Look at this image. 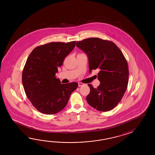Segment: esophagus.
Here are the masks:
<instances>
[{
  "instance_id": "34e87169",
  "label": "esophagus",
  "mask_w": 155,
  "mask_h": 155,
  "mask_svg": "<svg viewBox=\"0 0 155 155\" xmlns=\"http://www.w3.org/2000/svg\"><path fill=\"white\" fill-rule=\"evenodd\" d=\"M84 84H83V83H81V82H78V85H79V87L80 86H82L84 85Z\"/></svg>"
}]
</instances>
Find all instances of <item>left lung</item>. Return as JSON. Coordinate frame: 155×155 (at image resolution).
Instances as JSON below:
<instances>
[{
  "mask_svg": "<svg viewBox=\"0 0 155 155\" xmlns=\"http://www.w3.org/2000/svg\"><path fill=\"white\" fill-rule=\"evenodd\" d=\"M76 45L87 54L89 73L99 70L97 88L88 84L90 92L86 97L90 105L106 112L118 105L127 87L129 68L121 51L115 43L98 38L76 42Z\"/></svg>",
  "mask_w": 155,
  "mask_h": 155,
  "instance_id": "8db88e82",
  "label": "left lung"
}]
</instances>
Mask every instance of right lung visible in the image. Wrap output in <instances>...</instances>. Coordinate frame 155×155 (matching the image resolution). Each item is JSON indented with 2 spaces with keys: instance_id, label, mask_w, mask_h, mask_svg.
<instances>
[{
  "instance_id": "right-lung-1",
  "label": "right lung",
  "mask_w": 155,
  "mask_h": 155,
  "mask_svg": "<svg viewBox=\"0 0 155 155\" xmlns=\"http://www.w3.org/2000/svg\"><path fill=\"white\" fill-rule=\"evenodd\" d=\"M75 43L51 42L37 46L27 59L22 74L24 89L32 105L43 114L61 111L78 86L76 82L61 84L55 76Z\"/></svg>"
}]
</instances>
